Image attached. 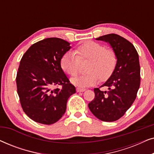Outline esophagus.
Listing matches in <instances>:
<instances>
[{
	"label": "esophagus",
	"instance_id": "1",
	"mask_svg": "<svg viewBox=\"0 0 154 154\" xmlns=\"http://www.w3.org/2000/svg\"><path fill=\"white\" fill-rule=\"evenodd\" d=\"M85 90H86V89H85V88H76V91H77L78 92H84V91H85Z\"/></svg>",
	"mask_w": 154,
	"mask_h": 154
}]
</instances>
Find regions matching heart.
<instances>
[{"label":"heart","mask_w":154,"mask_h":154,"mask_svg":"<svg viewBox=\"0 0 154 154\" xmlns=\"http://www.w3.org/2000/svg\"><path fill=\"white\" fill-rule=\"evenodd\" d=\"M90 60L85 75L73 78L71 83L81 88L90 87L108 80L114 72L118 64L116 54L112 50L106 49L102 44L87 41L78 46L74 52H67L60 60L63 71L71 76L79 73L80 61Z\"/></svg>","instance_id":"obj_1"}]
</instances>
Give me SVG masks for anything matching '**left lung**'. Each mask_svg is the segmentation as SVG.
Here are the masks:
<instances>
[{
    "label": "left lung",
    "mask_w": 154,
    "mask_h": 154,
    "mask_svg": "<svg viewBox=\"0 0 154 154\" xmlns=\"http://www.w3.org/2000/svg\"><path fill=\"white\" fill-rule=\"evenodd\" d=\"M96 40L110 44L116 54L118 64L111 76L102 85L108 88V91L94 88L95 96L88 107L101 121H116L125 114L136 99L140 85L139 55L134 45L119 35L111 33Z\"/></svg>",
    "instance_id": "left-lung-1"
}]
</instances>
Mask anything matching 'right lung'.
Returning <instances> with one entry per match:
<instances>
[{"mask_svg": "<svg viewBox=\"0 0 154 154\" xmlns=\"http://www.w3.org/2000/svg\"><path fill=\"white\" fill-rule=\"evenodd\" d=\"M70 43L48 38L33 44L20 61L16 77L17 93L24 113L37 123L51 125L66 111L67 100L75 92L60 65ZM60 85L61 88H54Z\"/></svg>", "mask_w": 154, "mask_h": 154, "instance_id": "obj_1", "label": "right lung"}]
</instances>
